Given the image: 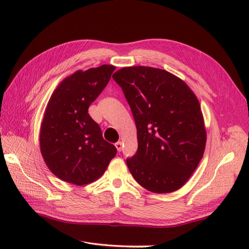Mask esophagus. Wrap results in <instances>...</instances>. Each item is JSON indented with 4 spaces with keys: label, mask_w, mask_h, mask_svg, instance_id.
I'll return each instance as SVG.
<instances>
[{
    "label": "esophagus",
    "mask_w": 249,
    "mask_h": 249,
    "mask_svg": "<svg viewBox=\"0 0 249 249\" xmlns=\"http://www.w3.org/2000/svg\"><path fill=\"white\" fill-rule=\"evenodd\" d=\"M115 147H116V149H117V152H122V148H123V143L120 142V141L116 142V143H115Z\"/></svg>",
    "instance_id": "1"
}]
</instances>
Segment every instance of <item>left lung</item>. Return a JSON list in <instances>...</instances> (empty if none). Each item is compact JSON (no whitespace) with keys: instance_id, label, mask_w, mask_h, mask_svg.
Here are the masks:
<instances>
[{"instance_id":"obj_1","label":"left lung","mask_w":249,"mask_h":249,"mask_svg":"<svg viewBox=\"0 0 249 249\" xmlns=\"http://www.w3.org/2000/svg\"><path fill=\"white\" fill-rule=\"evenodd\" d=\"M112 77L122 87L137 127L138 149L126 159L132 176L154 193L179 189L206 147L196 95L183 80L154 67H124Z\"/></svg>"}]
</instances>
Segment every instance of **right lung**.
Here are the masks:
<instances>
[{
  "mask_svg": "<svg viewBox=\"0 0 249 249\" xmlns=\"http://www.w3.org/2000/svg\"><path fill=\"white\" fill-rule=\"evenodd\" d=\"M115 69L104 64L76 71L60 83L48 103L40 127V152L49 169L64 182L78 186L94 182L117 153L88 114Z\"/></svg>",
  "mask_w": 249,
  "mask_h": 249,
  "instance_id": "right-lung-1",
  "label": "right lung"
}]
</instances>
